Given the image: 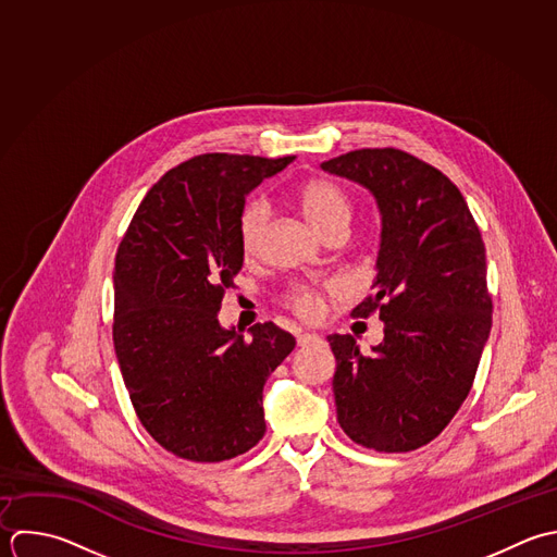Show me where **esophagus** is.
<instances>
[{
  "label": "esophagus",
  "instance_id": "esophagus-1",
  "mask_svg": "<svg viewBox=\"0 0 557 557\" xmlns=\"http://www.w3.org/2000/svg\"><path fill=\"white\" fill-rule=\"evenodd\" d=\"M312 343H319V336H317V334H308V332H304V334L299 332V334H297V345H299V347H306V345H312Z\"/></svg>",
  "mask_w": 557,
  "mask_h": 557
}]
</instances>
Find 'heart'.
<instances>
[{"mask_svg":"<svg viewBox=\"0 0 557 557\" xmlns=\"http://www.w3.org/2000/svg\"><path fill=\"white\" fill-rule=\"evenodd\" d=\"M297 206L308 225L325 236L334 227H347L351 219V206L347 195L330 180L314 177L297 188ZM269 208L264 201H249L238 219V240L247 258L256 256L264 234ZM334 290L330 286H304L286 297V306L301 319H317L323 310V301Z\"/></svg>","mask_w":557,"mask_h":557,"instance_id":"obj_1","label":"heart"}]
</instances>
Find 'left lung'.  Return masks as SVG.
Segmentation results:
<instances>
[{"mask_svg":"<svg viewBox=\"0 0 557 557\" xmlns=\"http://www.w3.org/2000/svg\"><path fill=\"white\" fill-rule=\"evenodd\" d=\"M371 190L382 212L375 293L351 317L384 321L362 354L351 334L327 336L343 432L384 454L434 441L465 404L493 325L486 249L458 186L395 147L356 149L321 164Z\"/></svg>","mask_w":557,"mask_h":557,"instance_id":"8db88e82","label":"left lung"}]
</instances>
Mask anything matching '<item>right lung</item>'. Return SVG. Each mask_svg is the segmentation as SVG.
Listing matches in <instances>:
<instances>
[{"mask_svg":"<svg viewBox=\"0 0 557 557\" xmlns=\"http://www.w3.org/2000/svg\"><path fill=\"white\" fill-rule=\"evenodd\" d=\"M293 160L195 156L151 186L119 245L116 360L138 421L177 458L232 460L267 432L262 388L295 338L275 323L245 338L219 310L243 267L245 197Z\"/></svg>","mask_w":557,"mask_h":557,"instance_id":"add662e5","label":"right lung"}]
</instances>
